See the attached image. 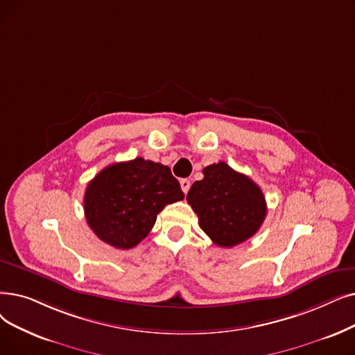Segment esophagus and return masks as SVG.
I'll list each match as a JSON object with an SVG mask.
<instances>
[{"instance_id": "esophagus-1", "label": "esophagus", "mask_w": 355, "mask_h": 355, "mask_svg": "<svg viewBox=\"0 0 355 355\" xmlns=\"http://www.w3.org/2000/svg\"><path fill=\"white\" fill-rule=\"evenodd\" d=\"M180 186H181L182 193H184V194H187V193H189V190H190L191 182H190V180H187V178H182V180L180 181Z\"/></svg>"}]
</instances>
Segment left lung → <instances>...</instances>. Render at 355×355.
<instances>
[{
    "mask_svg": "<svg viewBox=\"0 0 355 355\" xmlns=\"http://www.w3.org/2000/svg\"><path fill=\"white\" fill-rule=\"evenodd\" d=\"M187 202L198 216L200 227L219 246L230 248L254 236L267 214L266 197L257 184L226 162L203 169Z\"/></svg>",
    "mask_w": 355,
    "mask_h": 355,
    "instance_id": "obj_1",
    "label": "left lung"
}]
</instances>
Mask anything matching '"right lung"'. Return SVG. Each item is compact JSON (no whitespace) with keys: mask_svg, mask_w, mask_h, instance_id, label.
<instances>
[{"mask_svg":"<svg viewBox=\"0 0 355 355\" xmlns=\"http://www.w3.org/2000/svg\"><path fill=\"white\" fill-rule=\"evenodd\" d=\"M184 198L166 165L135 158L105 166L88 184L84 211L103 242L130 250L148 236L166 205Z\"/></svg>","mask_w":355,"mask_h":355,"instance_id":"add662e5","label":"right lung"}]
</instances>
